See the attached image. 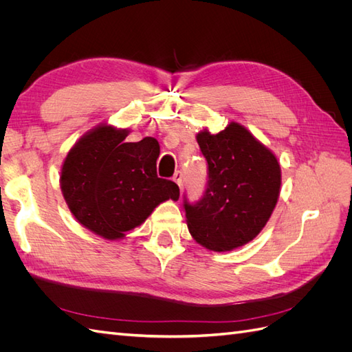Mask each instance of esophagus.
I'll use <instances>...</instances> for the list:
<instances>
[{
    "label": "esophagus",
    "mask_w": 352,
    "mask_h": 352,
    "mask_svg": "<svg viewBox=\"0 0 352 352\" xmlns=\"http://www.w3.org/2000/svg\"><path fill=\"white\" fill-rule=\"evenodd\" d=\"M175 182L179 185V188H182V180H184V173L180 172V170H177V172H175L173 177H172Z\"/></svg>",
    "instance_id": "1"
}]
</instances>
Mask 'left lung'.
<instances>
[{"label": "left lung", "instance_id": "1", "mask_svg": "<svg viewBox=\"0 0 352 352\" xmlns=\"http://www.w3.org/2000/svg\"><path fill=\"white\" fill-rule=\"evenodd\" d=\"M207 160V188L189 202L184 195L188 229L212 251H230L258 235L279 198L280 166L274 154L238 123L211 135H197Z\"/></svg>", "mask_w": 352, "mask_h": 352}]
</instances>
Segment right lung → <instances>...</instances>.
<instances>
[{"label": "right lung", "instance_id": "add662e5", "mask_svg": "<svg viewBox=\"0 0 352 352\" xmlns=\"http://www.w3.org/2000/svg\"><path fill=\"white\" fill-rule=\"evenodd\" d=\"M126 131L100 126L80 138L61 168V190L73 216L97 235L117 239L140 226L179 186L157 176L160 144L124 142Z\"/></svg>", "mask_w": 352, "mask_h": 352}]
</instances>
